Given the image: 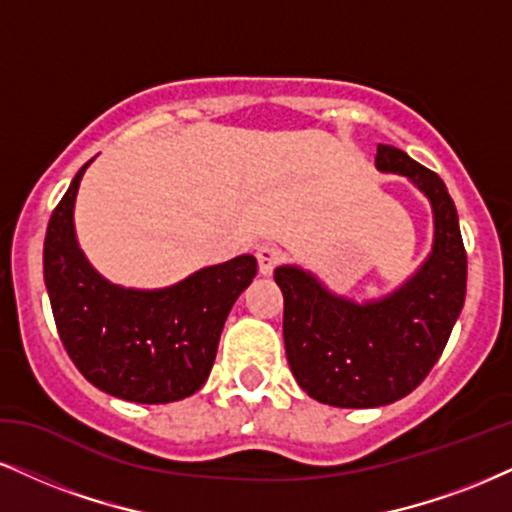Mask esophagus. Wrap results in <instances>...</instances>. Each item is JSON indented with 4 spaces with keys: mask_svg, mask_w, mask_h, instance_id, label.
<instances>
[{
    "mask_svg": "<svg viewBox=\"0 0 512 512\" xmlns=\"http://www.w3.org/2000/svg\"><path fill=\"white\" fill-rule=\"evenodd\" d=\"M256 258H258V270H261V275H273V270L280 266L282 261V251L277 249L275 244H261L256 249Z\"/></svg>",
    "mask_w": 512,
    "mask_h": 512,
    "instance_id": "34e87169",
    "label": "esophagus"
}]
</instances>
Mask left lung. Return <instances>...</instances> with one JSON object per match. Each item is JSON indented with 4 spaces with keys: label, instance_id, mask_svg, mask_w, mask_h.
Instances as JSON below:
<instances>
[{
    "label": "left lung",
    "instance_id": "left-lung-1",
    "mask_svg": "<svg viewBox=\"0 0 512 512\" xmlns=\"http://www.w3.org/2000/svg\"><path fill=\"white\" fill-rule=\"evenodd\" d=\"M375 166L406 175L430 199L434 242L403 285L365 304L327 289L313 273L280 266L285 351L299 387L337 408H377L408 396L430 375L465 304L468 254L444 180L406 151L377 144Z\"/></svg>",
    "mask_w": 512,
    "mask_h": 512
}]
</instances>
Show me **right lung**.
<instances>
[{"label":"right lung","instance_id":"add662e5","mask_svg":"<svg viewBox=\"0 0 512 512\" xmlns=\"http://www.w3.org/2000/svg\"><path fill=\"white\" fill-rule=\"evenodd\" d=\"M87 161L54 208L44 237V285L56 330L87 382L135 403H170L204 387L237 296L256 258L197 270L166 289H125L90 266L75 239L73 206Z\"/></svg>","mask_w":512,"mask_h":512}]
</instances>
